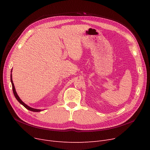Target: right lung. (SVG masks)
Masks as SVG:
<instances>
[{
  "mask_svg": "<svg viewBox=\"0 0 150 150\" xmlns=\"http://www.w3.org/2000/svg\"><path fill=\"white\" fill-rule=\"evenodd\" d=\"M11 84H12V88H13V93L14 95V97H16V98L17 99V100L19 102V103L22 105L23 106H24L26 109L30 110V111H33V112H40L41 111V109H34V108H31L28 106H27L26 104H25L20 99V98L19 97V96H18V94L16 93V90H15V88H14V84H13V80H12V75L11 74Z\"/></svg>",
  "mask_w": 150,
  "mask_h": 150,
  "instance_id": "add662e5",
  "label": "right lung"
}]
</instances>
